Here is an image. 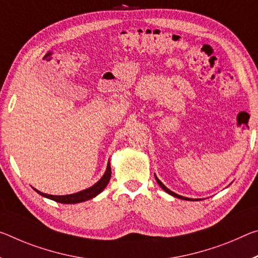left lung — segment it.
<instances>
[{"mask_svg":"<svg viewBox=\"0 0 258 258\" xmlns=\"http://www.w3.org/2000/svg\"><path fill=\"white\" fill-rule=\"evenodd\" d=\"M155 179H156V181L158 182V185L159 186H161L162 188H163V189H164L165 191H166V193H169L170 195H172V196H174V198H178V199H181V200H190V199H188V198H183V196H180V195H178V194H175V193H173V191H171L170 189H169V188H166L164 185H163V183L161 182V181H159V179L156 177V175H155Z\"/></svg>","mask_w":258,"mask_h":258,"instance_id":"obj_1","label":"left lung"}]
</instances>
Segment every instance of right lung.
<instances>
[{
  "instance_id": "add662e5",
  "label": "right lung",
  "mask_w": 258,
  "mask_h": 258,
  "mask_svg": "<svg viewBox=\"0 0 258 258\" xmlns=\"http://www.w3.org/2000/svg\"><path fill=\"white\" fill-rule=\"evenodd\" d=\"M110 177H111V167H110V163H108L107 166V171L103 174L99 181H97L95 185L87 188V189L81 190L79 193L76 194H70V195H62V196H57V195H48L44 193H41V191L36 190L40 195L44 196V198L50 199L52 201L59 202V203H64V204H73V203H80L84 201H87V200H91L93 198H95L96 195H99L102 190L104 189L107 185L109 183Z\"/></svg>"
}]
</instances>
